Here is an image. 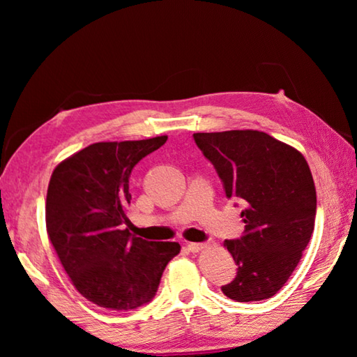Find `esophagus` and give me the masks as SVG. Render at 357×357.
<instances>
[{
  "instance_id": "34e87169",
  "label": "esophagus",
  "mask_w": 357,
  "mask_h": 357,
  "mask_svg": "<svg viewBox=\"0 0 357 357\" xmlns=\"http://www.w3.org/2000/svg\"><path fill=\"white\" fill-rule=\"evenodd\" d=\"M187 249L190 252L197 253V252H202L203 249H206V244H202V243H189L187 244Z\"/></svg>"
}]
</instances>
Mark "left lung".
<instances>
[{"mask_svg": "<svg viewBox=\"0 0 357 357\" xmlns=\"http://www.w3.org/2000/svg\"><path fill=\"white\" fill-rule=\"evenodd\" d=\"M228 198L244 204L239 239L223 245L238 273L222 287L238 302L269 299L285 285L315 228L317 190L298 149L259 130L193 134Z\"/></svg>", "mask_w": 357, "mask_h": 357, "instance_id": "left-lung-1", "label": "left lung"}]
</instances>
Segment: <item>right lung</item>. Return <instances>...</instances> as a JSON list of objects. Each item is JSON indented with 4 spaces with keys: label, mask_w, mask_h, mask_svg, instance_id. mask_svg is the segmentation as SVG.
<instances>
[{
    "label": "right lung",
    "mask_w": 357,
    "mask_h": 357,
    "mask_svg": "<svg viewBox=\"0 0 357 357\" xmlns=\"http://www.w3.org/2000/svg\"><path fill=\"white\" fill-rule=\"evenodd\" d=\"M167 135L89 144L63 160L47 190V233L83 298L112 310H134L154 298L178 243L132 236L126 225L129 178Z\"/></svg>",
    "instance_id": "add662e5"
}]
</instances>
